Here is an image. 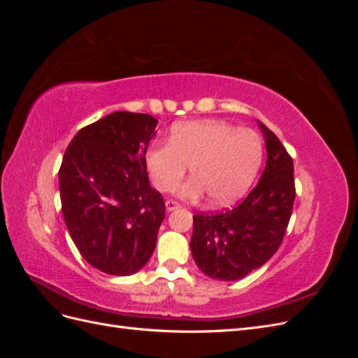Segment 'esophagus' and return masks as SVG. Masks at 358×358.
<instances>
[{
  "mask_svg": "<svg viewBox=\"0 0 358 358\" xmlns=\"http://www.w3.org/2000/svg\"><path fill=\"white\" fill-rule=\"evenodd\" d=\"M166 208H167L169 212H171V210L179 209L180 204H179L178 201H175V200H167V201H166Z\"/></svg>",
  "mask_w": 358,
  "mask_h": 358,
  "instance_id": "34e87169",
  "label": "esophagus"
}]
</instances>
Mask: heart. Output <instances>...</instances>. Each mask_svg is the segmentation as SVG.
Returning <instances> with one entry per match:
<instances>
[{"label":"heart","instance_id":"obj_1","mask_svg":"<svg viewBox=\"0 0 358 358\" xmlns=\"http://www.w3.org/2000/svg\"><path fill=\"white\" fill-rule=\"evenodd\" d=\"M263 158V142L251 128H236L218 119L176 124L169 142H155L145 152L152 185L161 192L175 189L189 166L192 179L179 191L183 199L204 192L213 206H225L243 196Z\"/></svg>","mask_w":358,"mask_h":358}]
</instances>
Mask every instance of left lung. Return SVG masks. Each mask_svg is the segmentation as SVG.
<instances>
[{"label": "left lung", "instance_id": "8db88e82", "mask_svg": "<svg viewBox=\"0 0 358 358\" xmlns=\"http://www.w3.org/2000/svg\"><path fill=\"white\" fill-rule=\"evenodd\" d=\"M267 161L262 178L233 209L192 216L191 252L204 275L237 280L266 264L278 251L296 199L292 158L275 133L258 121Z\"/></svg>", "mask_w": 358, "mask_h": 358}]
</instances>
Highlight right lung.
Masks as SVG:
<instances>
[{
	"label": "right lung",
	"instance_id": "1",
	"mask_svg": "<svg viewBox=\"0 0 358 358\" xmlns=\"http://www.w3.org/2000/svg\"><path fill=\"white\" fill-rule=\"evenodd\" d=\"M158 121L113 112L73 137L59 169L62 216L74 245L107 275L138 272L155 251L166 216L145 152Z\"/></svg>",
	"mask_w": 358,
	"mask_h": 358
}]
</instances>
